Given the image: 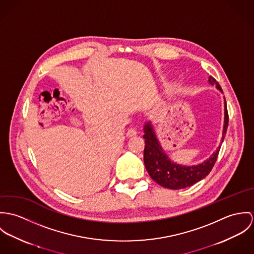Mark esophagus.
Segmentation results:
<instances>
[{
  "instance_id": "esophagus-1",
  "label": "esophagus",
  "mask_w": 254,
  "mask_h": 254,
  "mask_svg": "<svg viewBox=\"0 0 254 254\" xmlns=\"http://www.w3.org/2000/svg\"><path fill=\"white\" fill-rule=\"evenodd\" d=\"M127 135L128 137H132V136H136L137 135V129L135 127H130L127 132Z\"/></svg>"
}]
</instances>
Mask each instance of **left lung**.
Listing matches in <instances>:
<instances>
[{
  "instance_id": "1",
  "label": "left lung",
  "mask_w": 254,
  "mask_h": 254,
  "mask_svg": "<svg viewBox=\"0 0 254 254\" xmlns=\"http://www.w3.org/2000/svg\"><path fill=\"white\" fill-rule=\"evenodd\" d=\"M208 82L212 85H215L217 89L222 91L220 85L216 82V80L209 76ZM225 108V117H224V127H223V136L222 141L225 137L229 116L227 111V104L224 105ZM145 139V148H144V165L147 169L151 178L156 181L159 185L172 189L179 190L190 187L196 184L201 179H203L213 168L218 153L220 150V146L218 149L212 154V156L207 159L205 162L192 167L181 166L170 161L169 156L166 154L164 149L162 148L160 142L158 140L155 131L153 129L152 124L150 122L146 123L144 126V135Z\"/></svg>"
}]
</instances>
